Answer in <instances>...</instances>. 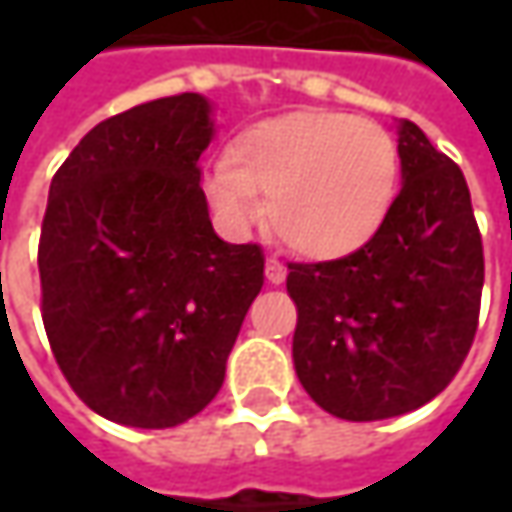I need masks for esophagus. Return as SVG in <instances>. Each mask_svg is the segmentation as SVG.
Instances as JSON below:
<instances>
[{
  "label": "esophagus",
  "instance_id": "obj_1",
  "mask_svg": "<svg viewBox=\"0 0 512 512\" xmlns=\"http://www.w3.org/2000/svg\"><path fill=\"white\" fill-rule=\"evenodd\" d=\"M265 276H267V282L270 285H282L285 282V276H287V267L276 259V256H267V262H265Z\"/></svg>",
  "mask_w": 512,
  "mask_h": 512
}]
</instances>
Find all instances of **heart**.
<instances>
[{
  "label": "heart",
  "instance_id": "heart-1",
  "mask_svg": "<svg viewBox=\"0 0 512 512\" xmlns=\"http://www.w3.org/2000/svg\"><path fill=\"white\" fill-rule=\"evenodd\" d=\"M396 187L393 136L336 110H302L245 130L205 173V196L222 225L245 230L270 205L279 242L307 259H339L370 242Z\"/></svg>",
  "mask_w": 512,
  "mask_h": 512
}]
</instances>
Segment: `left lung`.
<instances>
[{
  "instance_id": "8db88e82",
  "label": "left lung",
  "mask_w": 512,
  "mask_h": 512,
  "mask_svg": "<svg viewBox=\"0 0 512 512\" xmlns=\"http://www.w3.org/2000/svg\"><path fill=\"white\" fill-rule=\"evenodd\" d=\"M404 185L382 227L330 262H290L293 364L336 419L376 422L439 396L470 353L484 285L482 233L459 165L402 122Z\"/></svg>"
}]
</instances>
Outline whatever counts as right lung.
<instances>
[{"label": "right lung", "mask_w": 512, "mask_h": 512, "mask_svg": "<svg viewBox=\"0 0 512 512\" xmlns=\"http://www.w3.org/2000/svg\"><path fill=\"white\" fill-rule=\"evenodd\" d=\"M210 139L205 96H165L99 122L50 182L42 322L73 393L110 422L165 430L202 413L265 285L262 247L210 225Z\"/></svg>", "instance_id": "obj_1"}]
</instances>
